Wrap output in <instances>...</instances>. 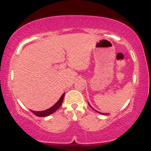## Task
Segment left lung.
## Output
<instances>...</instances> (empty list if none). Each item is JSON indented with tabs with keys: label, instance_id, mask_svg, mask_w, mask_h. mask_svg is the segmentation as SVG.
I'll use <instances>...</instances> for the list:
<instances>
[{
	"label": "left lung",
	"instance_id": "8db88e82",
	"mask_svg": "<svg viewBox=\"0 0 151 151\" xmlns=\"http://www.w3.org/2000/svg\"><path fill=\"white\" fill-rule=\"evenodd\" d=\"M89 106H90V107H91V109H93V108H92V107H91V106H90V105H89ZM93 109V110H94V111H95L98 112V113H99V114H104V115H106V114H102V113H100V112H99V111H96V110H95V109Z\"/></svg>",
	"mask_w": 151,
	"mask_h": 151
}]
</instances>
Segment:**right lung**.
Returning <instances> with one entry per match:
<instances>
[{
	"label": "right lung",
	"instance_id": "1",
	"mask_svg": "<svg viewBox=\"0 0 151 151\" xmlns=\"http://www.w3.org/2000/svg\"><path fill=\"white\" fill-rule=\"evenodd\" d=\"M65 93H64L62 95V96L60 97V99L58 100V102H57L55 105H53L52 106L50 107V109H47V110H45V111H32L35 115H36L37 116H39V117L47 116H49L50 114H53L54 112L58 110L60 106H61L62 101H63V99H64V96H65Z\"/></svg>",
	"mask_w": 151,
	"mask_h": 151
}]
</instances>
